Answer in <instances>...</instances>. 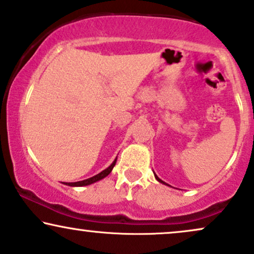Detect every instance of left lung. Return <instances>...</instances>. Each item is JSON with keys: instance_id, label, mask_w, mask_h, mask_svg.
Masks as SVG:
<instances>
[{"instance_id": "obj_1", "label": "left lung", "mask_w": 254, "mask_h": 254, "mask_svg": "<svg viewBox=\"0 0 254 254\" xmlns=\"http://www.w3.org/2000/svg\"><path fill=\"white\" fill-rule=\"evenodd\" d=\"M155 177H156V180H157V181H158V182L163 183V185H167V183H166V182H163V181H162V180H161V179H158V177H157V175H155Z\"/></svg>"}]
</instances>
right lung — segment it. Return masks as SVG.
Masks as SVG:
<instances>
[{"instance_id":"1","label":"right lung","mask_w":254,"mask_h":254,"mask_svg":"<svg viewBox=\"0 0 254 254\" xmlns=\"http://www.w3.org/2000/svg\"><path fill=\"white\" fill-rule=\"evenodd\" d=\"M116 161H117V158H116V160L112 162V164L109 168H106V169L103 170L102 173H99V174H97V175L90 177V179H86V180H84V181H78V182H65V185L71 186V187H82V186L92 185V183L99 181V180L104 179V177H106L110 173L112 172V169H114V167L116 164Z\"/></svg>"}]
</instances>
